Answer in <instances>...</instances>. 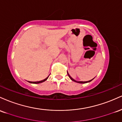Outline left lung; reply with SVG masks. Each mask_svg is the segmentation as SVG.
Wrapping results in <instances>:
<instances>
[{"label": "left lung", "mask_w": 122, "mask_h": 122, "mask_svg": "<svg viewBox=\"0 0 122 122\" xmlns=\"http://www.w3.org/2000/svg\"><path fill=\"white\" fill-rule=\"evenodd\" d=\"M67 73H68V76L69 77V78H70V79H71V80H72V81H75V82H78V83H81V84H85V83H86V82H91V81L92 80H93L94 79V78H93V79L91 80H89V81H77L75 80H74L73 79V78L71 77V76H70V75H69V73H68V72H67Z\"/></svg>", "instance_id": "1"}]
</instances>
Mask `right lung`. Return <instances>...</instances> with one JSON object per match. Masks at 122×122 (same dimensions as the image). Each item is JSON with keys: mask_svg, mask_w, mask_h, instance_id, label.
I'll use <instances>...</instances> for the list:
<instances>
[{"mask_svg": "<svg viewBox=\"0 0 122 122\" xmlns=\"http://www.w3.org/2000/svg\"><path fill=\"white\" fill-rule=\"evenodd\" d=\"M48 77H49V76L47 77H46V78L45 79H44V80H41V81H29V82H30V83H33V84H39V83H41V82H44V81H45L46 80L48 79Z\"/></svg>", "mask_w": 122, "mask_h": 122, "instance_id": "obj_1", "label": "right lung"}]
</instances>
